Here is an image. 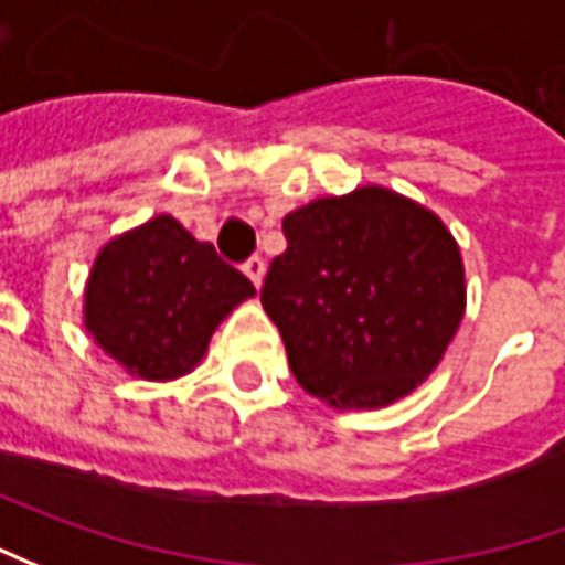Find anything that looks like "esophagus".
I'll use <instances>...</instances> for the list:
<instances>
[{"mask_svg": "<svg viewBox=\"0 0 565 565\" xmlns=\"http://www.w3.org/2000/svg\"><path fill=\"white\" fill-rule=\"evenodd\" d=\"M244 271H246V278H249V281L256 284V287H263L265 263H263V259H259V256H253V259H246Z\"/></svg>", "mask_w": 565, "mask_h": 565, "instance_id": "34e87169", "label": "esophagus"}]
</instances>
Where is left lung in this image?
I'll use <instances>...</instances> for the list:
<instances>
[{
	"label": "left lung",
	"mask_w": 565,
	"mask_h": 565,
	"mask_svg": "<svg viewBox=\"0 0 565 565\" xmlns=\"http://www.w3.org/2000/svg\"><path fill=\"white\" fill-rule=\"evenodd\" d=\"M284 237L263 306L302 391L334 409H381L413 394L466 312V268L447 224L365 184L294 209Z\"/></svg>",
	"instance_id": "1"
}]
</instances>
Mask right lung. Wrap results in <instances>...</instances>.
I'll return each instance as SVG.
<instances>
[{"instance_id": "right-lung-1", "label": "right lung", "mask_w": 565, "mask_h": 565, "mask_svg": "<svg viewBox=\"0 0 565 565\" xmlns=\"http://www.w3.org/2000/svg\"><path fill=\"white\" fill-rule=\"evenodd\" d=\"M256 287L215 246L171 215L111 237L93 259L84 328L93 343L143 381H174L203 362L215 328Z\"/></svg>"}]
</instances>
